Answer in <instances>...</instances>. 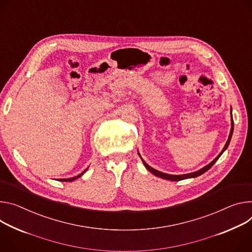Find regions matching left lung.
<instances>
[{
    "label": "left lung",
    "instance_id": "obj_1",
    "mask_svg": "<svg viewBox=\"0 0 252 252\" xmlns=\"http://www.w3.org/2000/svg\"><path fill=\"white\" fill-rule=\"evenodd\" d=\"M233 128H234V123H233L232 113H231V129H230V133H229V136H228V140H227V142H226V144H225L223 150L221 151V153L213 159V161H212L210 164H208L207 166H205L204 168L200 169L199 171H196V172H193V173H190V174H184V175H170V174H166V173H163V172H159V171H158V170H156V169L150 167V166L144 161L143 158H142L141 155H140V153H138V154H139L140 158H142V161H143L145 167H146L152 174H154L155 176H157V177H158V178H162V179H165V180H170V181H181V180L189 179V178H196V177H198V176L204 174L205 172H207V171L217 162V159L220 158V156L224 153V151L228 148V146H229V143H230V141H231V136H232V133H233Z\"/></svg>",
    "mask_w": 252,
    "mask_h": 252
}]
</instances>
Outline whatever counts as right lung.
Returning a JSON list of instances; mask_svg holds the SVG:
<instances>
[{"mask_svg": "<svg viewBox=\"0 0 252 252\" xmlns=\"http://www.w3.org/2000/svg\"><path fill=\"white\" fill-rule=\"evenodd\" d=\"M88 169V168H87ZM87 169L86 170H84L81 174H79L78 176H76V177H73V178H68V179H60L59 181H62V182H72V181H74V180H76V179H78V178H80L86 171H87Z\"/></svg>", "mask_w": 252, "mask_h": 252, "instance_id": "right-lung-1", "label": "right lung"}]
</instances>
